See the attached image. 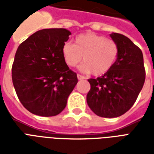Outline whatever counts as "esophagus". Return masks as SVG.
<instances>
[{
  "instance_id": "1",
  "label": "esophagus",
  "mask_w": 154,
  "mask_h": 154,
  "mask_svg": "<svg viewBox=\"0 0 154 154\" xmlns=\"http://www.w3.org/2000/svg\"><path fill=\"white\" fill-rule=\"evenodd\" d=\"M77 79H78V80H83V79H85V77L82 76L80 74H77Z\"/></svg>"
}]
</instances>
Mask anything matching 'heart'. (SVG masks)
Segmentation results:
<instances>
[{
  "label": "heart",
  "mask_w": 154,
  "mask_h": 154,
  "mask_svg": "<svg viewBox=\"0 0 154 154\" xmlns=\"http://www.w3.org/2000/svg\"><path fill=\"white\" fill-rule=\"evenodd\" d=\"M62 54L68 67H74L82 60L80 69L95 76L104 75L111 69L119 55L116 41L92 32L81 34L74 38V44L66 43Z\"/></svg>",
  "instance_id": "1"
}]
</instances>
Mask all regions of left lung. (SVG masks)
Returning <instances> with one entry per match:
<instances>
[{
	"label": "left lung",
	"instance_id": "1",
	"mask_svg": "<svg viewBox=\"0 0 154 154\" xmlns=\"http://www.w3.org/2000/svg\"><path fill=\"white\" fill-rule=\"evenodd\" d=\"M119 46L117 60L108 72L88 82V106L97 116L115 118L133 106L145 81L141 49L129 38L118 33L110 35Z\"/></svg>",
	"mask_w": 154,
	"mask_h": 154
}]
</instances>
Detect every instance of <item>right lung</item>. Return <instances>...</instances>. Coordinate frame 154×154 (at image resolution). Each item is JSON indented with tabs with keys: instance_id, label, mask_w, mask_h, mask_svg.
<instances>
[{
	"instance_id": "right-lung-1",
	"label": "right lung",
	"mask_w": 154,
	"mask_h": 154,
	"mask_svg": "<svg viewBox=\"0 0 154 154\" xmlns=\"http://www.w3.org/2000/svg\"><path fill=\"white\" fill-rule=\"evenodd\" d=\"M70 35L66 29H44L17 48L12 82L20 101L32 114L48 117L61 113L77 85V73L62 54Z\"/></svg>"
}]
</instances>
